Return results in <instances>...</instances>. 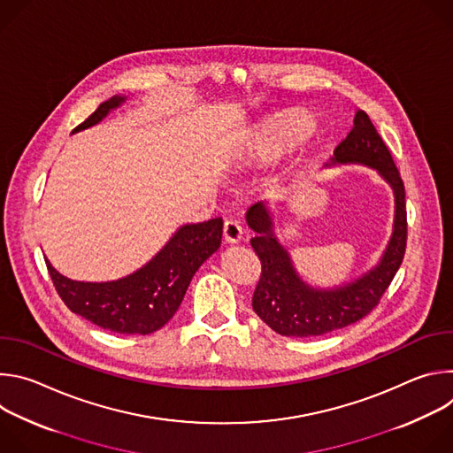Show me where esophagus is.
Masks as SVG:
<instances>
[{
	"label": "esophagus",
	"mask_w": 453,
	"mask_h": 453,
	"mask_svg": "<svg viewBox=\"0 0 453 453\" xmlns=\"http://www.w3.org/2000/svg\"><path fill=\"white\" fill-rule=\"evenodd\" d=\"M222 231H224V240L229 242V243H236V242H240V238H242V226H240V222L234 220V219L226 220Z\"/></svg>",
	"instance_id": "1"
}]
</instances>
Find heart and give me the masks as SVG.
Here are the masks:
<instances>
[{
	"label": "heart",
	"instance_id": "1",
	"mask_svg": "<svg viewBox=\"0 0 453 453\" xmlns=\"http://www.w3.org/2000/svg\"><path fill=\"white\" fill-rule=\"evenodd\" d=\"M301 131L299 125H280L269 131L257 134L254 142L249 145V157L257 163L271 161L274 156H278L290 142V138Z\"/></svg>",
	"mask_w": 453,
	"mask_h": 453
}]
</instances>
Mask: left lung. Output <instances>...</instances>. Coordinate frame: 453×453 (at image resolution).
I'll return each mask as SVG.
<instances>
[{"instance_id":"obj_1","label":"left lung","mask_w":453,"mask_h":453,"mask_svg":"<svg viewBox=\"0 0 453 453\" xmlns=\"http://www.w3.org/2000/svg\"><path fill=\"white\" fill-rule=\"evenodd\" d=\"M360 163L374 168L395 191V224L380 262L335 288H313L294 269L288 250L274 234L271 210L257 203L245 219L256 233L250 245L262 262V276L252 296V310L269 328L285 337L325 335L365 317L396 276L407 245L405 186L393 156L364 111H357L353 128L334 150L330 165Z\"/></svg>"}]
</instances>
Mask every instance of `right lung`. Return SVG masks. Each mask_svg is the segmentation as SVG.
<instances>
[{
  "instance_id": "add662e5",
  "label": "right lung",
  "mask_w": 453,
  "mask_h": 453,
  "mask_svg": "<svg viewBox=\"0 0 453 453\" xmlns=\"http://www.w3.org/2000/svg\"><path fill=\"white\" fill-rule=\"evenodd\" d=\"M123 102L125 96H112L100 104L73 133L96 125ZM222 224V219H211L180 226L149 264L116 281H75L44 260L55 290L73 313L114 334L149 335L173 317L193 274L220 247Z\"/></svg>"
}]
</instances>
